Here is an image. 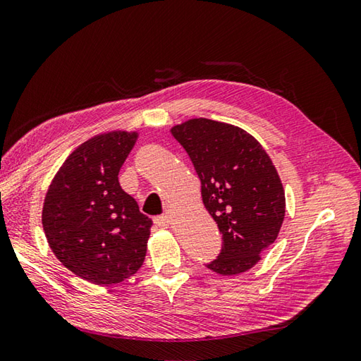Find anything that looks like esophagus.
<instances>
[{
    "label": "esophagus",
    "mask_w": 361,
    "mask_h": 361,
    "mask_svg": "<svg viewBox=\"0 0 361 361\" xmlns=\"http://www.w3.org/2000/svg\"><path fill=\"white\" fill-rule=\"evenodd\" d=\"M170 222H172V219H170L169 214L156 216V218H154V224L159 226V227H167V226H170Z\"/></svg>",
    "instance_id": "1"
}]
</instances>
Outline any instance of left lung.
I'll list each match as a JSON object with an SVG mask.
<instances>
[{
    "label": "left lung",
    "instance_id": "1",
    "mask_svg": "<svg viewBox=\"0 0 361 361\" xmlns=\"http://www.w3.org/2000/svg\"><path fill=\"white\" fill-rule=\"evenodd\" d=\"M170 133L191 158L203 205L222 233L218 259L207 267L224 276L247 271L274 243L284 221L276 167L260 143L233 124L194 118Z\"/></svg>",
    "mask_w": 361,
    "mask_h": 361
}]
</instances>
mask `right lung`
Returning a JSON list of instances; mask_svg holds the SVG:
<instances>
[{
    "mask_svg": "<svg viewBox=\"0 0 361 361\" xmlns=\"http://www.w3.org/2000/svg\"><path fill=\"white\" fill-rule=\"evenodd\" d=\"M137 133L96 135L69 154L45 194L42 227L56 259L78 278L116 284L142 267L153 221L118 173Z\"/></svg>",
    "mask_w": 361,
    "mask_h": 361,
    "instance_id": "right-lung-1",
    "label": "right lung"
}]
</instances>
